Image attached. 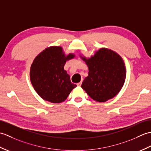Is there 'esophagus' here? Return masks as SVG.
I'll use <instances>...</instances> for the list:
<instances>
[{
	"label": "esophagus",
	"mask_w": 151,
	"mask_h": 151,
	"mask_svg": "<svg viewBox=\"0 0 151 151\" xmlns=\"http://www.w3.org/2000/svg\"><path fill=\"white\" fill-rule=\"evenodd\" d=\"M81 84H82V81H81V82H78V83H77V84H76V85H77L78 86H81Z\"/></svg>",
	"instance_id": "34e87169"
}]
</instances>
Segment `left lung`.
Returning <instances> with one entry per match:
<instances>
[{"instance_id": "obj_1", "label": "left lung", "mask_w": 151, "mask_h": 151, "mask_svg": "<svg viewBox=\"0 0 151 151\" xmlns=\"http://www.w3.org/2000/svg\"><path fill=\"white\" fill-rule=\"evenodd\" d=\"M81 57L89 69L88 76L81 87L89 97L104 102L117 95L126 78V67L122 58L106 48H101L89 58Z\"/></svg>"}]
</instances>
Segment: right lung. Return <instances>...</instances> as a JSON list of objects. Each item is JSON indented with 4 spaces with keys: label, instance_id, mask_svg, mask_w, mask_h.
I'll list each match as a JSON object with an SVG mask.
<instances>
[{
    "label": "right lung",
    "instance_id": "obj_1",
    "mask_svg": "<svg viewBox=\"0 0 151 151\" xmlns=\"http://www.w3.org/2000/svg\"><path fill=\"white\" fill-rule=\"evenodd\" d=\"M74 57L75 54L71 53L65 56L62 47L52 46L35 58L30 67V81L37 94L45 101L61 103L76 87L64 70L67 61Z\"/></svg>",
    "mask_w": 151,
    "mask_h": 151
}]
</instances>
